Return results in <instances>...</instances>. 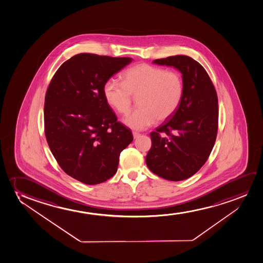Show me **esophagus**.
Wrapping results in <instances>:
<instances>
[{
    "label": "esophagus",
    "mask_w": 263,
    "mask_h": 263,
    "mask_svg": "<svg viewBox=\"0 0 263 263\" xmlns=\"http://www.w3.org/2000/svg\"><path fill=\"white\" fill-rule=\"evenodd\" d=\"M141 136V134L137 133V132H133V137L135 139L137 138V137H139Z\"/></svg>",
    "instance_id": "obj_1"
}]
</instances>
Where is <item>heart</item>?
Instances as JSON below:
<instances>
[{
	"label": "heart",
	"instance_id": "heart-1",
	"mask_svg": "<svg viewBox=\"0 0 263 263\" xmlns=\"http://www.w3.org/2000/svg\"><path fill=\"white\" fill-rule=\"evenodd\" d=\"M117 79L106 80L103 87L106 103L120 114L129 110L137 97V106L123 122L136 130L164 121L178 110L184 96V81L180 73L158 66L140 63L128 68Z\"/></svg>",
	"mask_w": 263,
	"mask_h": 263
}]
</instances>
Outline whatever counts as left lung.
<instances>
[{
  "label": "left lung",
  "instance_id": "1",
  "mask_svg": "<svg viewBox=\"0 0 263 263\" xmlns=\"http://www.w3.org/2000/svg\"><path fill=\"white\" fill-rule=\"evenodd\" d=\"M182 73L184 96L173 116L150 134L145 161L160 178L180 181L195 175L208 160L218 133V96L204 68L189 56L154 61ZM164 136H161V134Z\"/></svg>",
  "mask_w": 263,
  "mask_h": 263
}]
</instances>
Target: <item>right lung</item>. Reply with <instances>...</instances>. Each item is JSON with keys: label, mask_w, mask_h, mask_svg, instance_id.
Listing matches in <instances>:
<instances>
[{"label": "right lung", "mask_w": 263, "mask_h": 263, "mask_svg": "<svg viewBox=\"0 0 263 263\" xmlns=\"http://www.w3.org/2000/svg\"><path fill=\"white\" fill-rule=\"evenodd\" d=\"M131 62L77 54L58 68L48 86V145L63 171L84 184H100L116 174L120 153L133 141L131 130L117 121L103 92L106 80Z\"/></svg>", "instance_id": "1"}]
</instances>
